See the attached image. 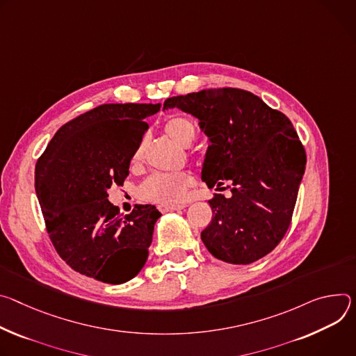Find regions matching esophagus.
I'll return each mask as SVG.
<instances>
[{
  "instance_id": "34e87169",
  "label": "esophagus",
  "mask_w": 356,
  "mask_h": 356,
  "mask_svg": "<svg viewBox=\"0 0 356 356\" xmlns=\"http://www.w3.org/2000/svg\"><path fill=\"white\" fill-rule=\"evenodd\" d=\"M184 208H185V205H160V207H158V209H160L163 213L174 212V211H181Z\"/></svg>"
}]
</instances>
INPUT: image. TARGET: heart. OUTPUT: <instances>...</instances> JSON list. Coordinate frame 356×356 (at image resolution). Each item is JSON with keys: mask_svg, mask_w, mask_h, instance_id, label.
Masks as SVG:
<instances>
[{"mask_svg": "<svg viewBox=\"0 0 356 356\" xmlns=\"http://www.w3.org/2000/svg\"><path fill=\"white\" fill-rule=\"evenodd\" d=\"M165 133L170 138L181 145H189L196 136L193 123L185 117H174L165 124ZM143 156V145H140L133 156L138 163ZM193 184V177L189 172H154L138 188V196L144 201L174 205L185 200L188 188Z\"/></svg>", "mask_w": 356, "mask_h": 356, "instance_id": "1", "label": "heart"}]
</instances>
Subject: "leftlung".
I'll use <instances>...</instances> for the list:
<instances>
[{
	"mask_svg": "<svg viewBox=\"0 0 356 356\" xmlns=\"http://www.w3.org/2000/svg\"><path fill=\"white\" fill-rule=\"evenodd\" d=\"M179 108L200 120L209 145L202 181L216 193L213 216L201 233L209 253L232 264H250L280 243L290 226L305 171L304 147L289 118L250 92L208 89L170 97L164 110Z\"/></svg>",
	"mask_w": 356,
	"mask_h": 356,
	"instance_id": "1",
	"label": "left lung"
}]
</instances>
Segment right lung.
I'll use <instances>...</instances> for the list:
<instances>
[{
  "mask_svg": "<svg viewBox=\"0 0 356 356\" xmlns=\"http://www.w3.org/2000/svg\"><path fill=\"white\" fill-rule=\"evenodd\" d=\"M158 104H102L63 124L35 167V191L58 254L74 271L122 284L140 273L161 213L136 205L131 213L107 200L123 185L130 161Z\"/></svg>",
  "mask_w": 356,
  "mask_h": 356,
  "instance_id": "1",
  "label": "right lung"
}]
</instances>
